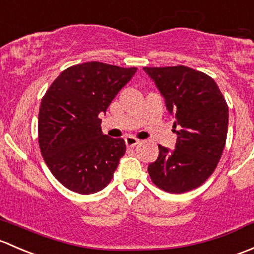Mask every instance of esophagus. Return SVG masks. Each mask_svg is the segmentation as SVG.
Here are the masks:
<instances>
[{
  "label": "esophagus",
  "instance_id": "obj_1",
  "mask_svg": "<svg viewBox=\"0 0 254 254\" xmlns=\"http://www.w3.org/2000/svg\"><path fill=\"white\" fill-rule=\"evenodd\" d=\"M125 142H126V145L129 146V148H133V146H135L139 143V139H137V138L134 137H126L125 138Z\"/></svg>",
  "mask_w": 254,
  "mask_h": 254
}]
</instances>
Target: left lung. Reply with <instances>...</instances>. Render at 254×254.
I'll return each mask as SVG.
<instances>
[{
  "instance_id": "8db88e82",
  "label": "left lung",
  "mask_w": 254,
  "mask_h": 254,
  "mask_svg": "<svg viewBox=\"0 0 254 254\" xmlns=\"http://www.w3.org/2000/svg\"><path fill=\"white\" fill-rule=\"evenodd\" d=\"M175 116V150L159 145L149 164L153 184L169 193L199 187L218 166L225 148L229 108L216 83L205 73L186 66L144 67Z\"/></svg>"
}]
</instances>
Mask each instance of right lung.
Instances as JSON below:
<instances>
[{"label":"right lung","instance_id":"add662e5","mask_svg":"<svg viewBox=\"0 0 254 254\" xmlns=\"http://www.w3.org/2000/svg\"><path fill=\"white\" fill-rule=\"evenodd\" d=\"M137 68L85 62L62 70L41 100L38 139L51 174L69 190L91 194L105 188L126 153L122 138L101 132L100 112Z\"/></svg>","mask_w":254,"mask_h":254}]
</instances>
